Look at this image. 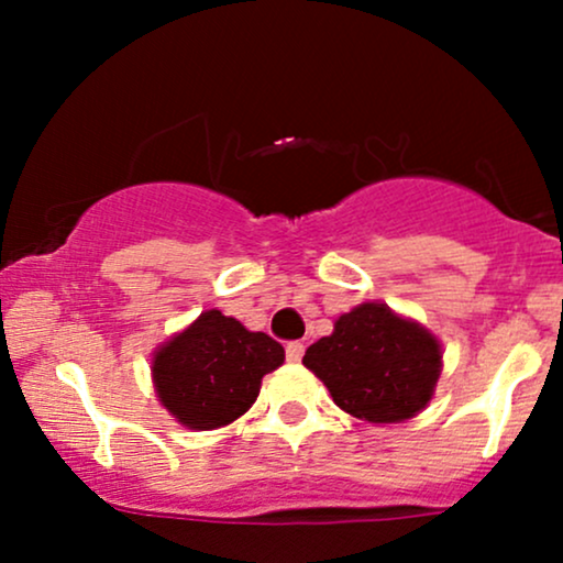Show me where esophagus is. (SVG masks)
Returning <instances> with one entry per match:
<instances>
[{
    "mask_svg": "<svg viewBox=\"0 0 563 563\" xmlns=\"http://www.w3.org/2000/svg\"><path fill=\"white\" fill-rule=\"evenodd\" d=\"M286 357L290 360V363H299V360L303 357V344H301V341H288V344H286Z\"/></svg>",
    "mask_w": 563,
    "mask_h": 563,
    "instance_id": "esophagus-1",
    "label": "esophagus"
}]
</instances>
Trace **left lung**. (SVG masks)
<instances>
[{
    "label": "left lung",
    "mask_w": 563,
    "mask_h": 563,
    "mask_svg": "<svg viewBox=\"0 0 563 563\" xmlns=\"http://www.w3.org/2000/svg\"><path fill=\"white\" fill-rule=\"evenodd\" d=\"M303 365L349 416L399 423L423 410L434 394L442 349L418 322L371 301L341 314L333 333L307 349Z\"/></svg>",
    "instance_id": "obj_1"
}]
</instances>
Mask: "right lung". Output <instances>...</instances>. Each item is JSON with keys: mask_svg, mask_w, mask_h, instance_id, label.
Wrapping results in <instances>:
<instances>
[{"mask_svg": "<svg viewBox=\"0 0 563 563\" xmlns=\"http://www.w3.org/2000/svg\"><path fill=\"white\" fill-rule=\"evenodd\" d=\"M286 352L267 333L209 309L153 357V380L166 410L187 429L209 431L241 418L260 397L262 378Z\"/></svg>", "mask_w": 563, "mask_h": 563, "instance_id": "1", "label": "right lung"}]
</instances>
